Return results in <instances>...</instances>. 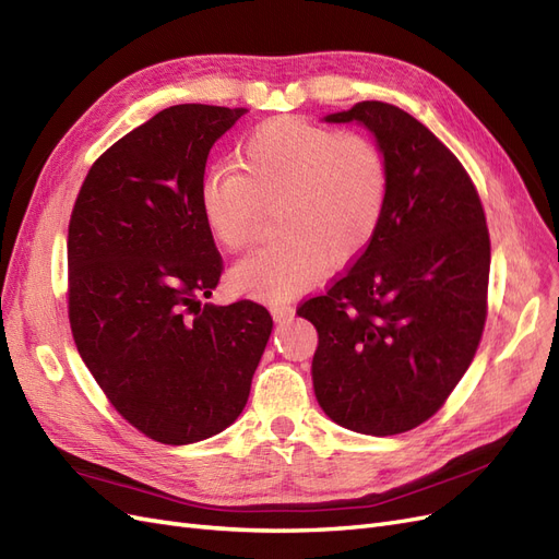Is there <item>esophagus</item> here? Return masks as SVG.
Returning a JSON list of instances; mask_svg holds the SVG:
<instances>
[{"mask_svg":"<svg viewBox=\"0 0 559 559\" xmlns=\"http://www.w3.org/2000/svg\"><path fill=\"white\" fill-rule=\"evenodd\" d=\"M270 312H273L275 321H289L294 317V308L292 306H270Z\"/></svg>","mask_w":559,"mask_h":559,"instance_id":"esophagus-1","label":"esophagus"}]
</instances>
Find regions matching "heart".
<instances>
[{
  "label": "heart",
  "instance_id": "1",
  "mask_svg": "<svg viewBox=\"0 0 559 559\" xmlns=\"http://www.w3.org/2000/svg\"><path fill=\"white\" fill-rule=\"evenodd\" d=\"M389 198V165L366 134L275 118L253 130L235 167H214L198 186L205 226L230 251L253 245L265 207L280 238L230 270L233 289L284 300L368 247Z\"/></svg>",
  "mask_w": 559,
  "mask_h": 559
}]
</instances>
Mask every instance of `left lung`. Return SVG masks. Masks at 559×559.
Listing matches in <instances>:
<instances>
[{"instance_id": "1", "label": "left lung", "mask_w": 559, "mask_h": 559, "mask_svg": "<svg viewBox=\"0 0 559 559\" xmlns=\"http://www.w3.org/2000/svg\"><path fill=\"white\" fill-rule=\"evenodd\" d=\"M326 123H359L389 165L373 240L324 296L302 302L319 345L314 396L335 425L394 436L427 421L478 349L489 233L452 151L403 109L366 99Z\"/></svg>"}]
</instances>
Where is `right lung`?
Instances as JSON below:
<instances>
[{
	"mask_svg": "<svg viewBox=\"0 0 559 559\" xmlns=\"http://www.w3.org/2000/svg\"><path fill=\"white\" fill-rule=\"evenodd\" d=\"M247 109L177 105L99 156L67 235L76 349L114 408L165 445L222 433L245 411L273 317L202 306L222 257L198 205L210 148Z\"/></svg>",
	"mask_w": 559,
	"mask_h": 559,
	"instance_id": "right-lung-1",
	"label": "right lung"
}]
</instances>
